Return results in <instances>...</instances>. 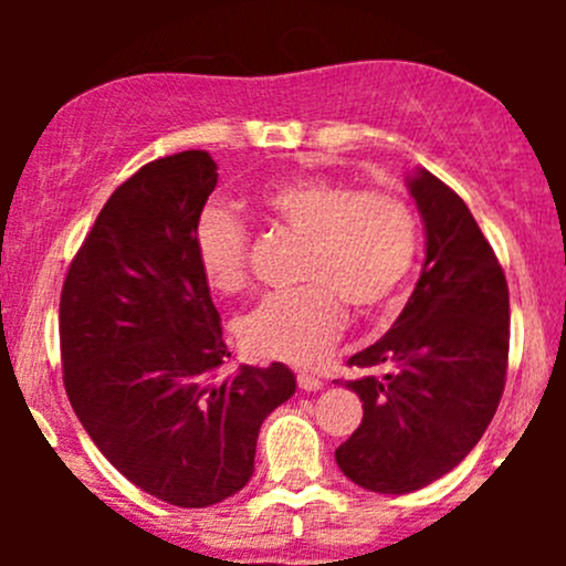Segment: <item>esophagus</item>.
Wrapping results in <instances>:
<instances>
[{
  "label": "esophagus",
  "instance_id": "1",
  "mask_svg": "<svg viewBox=\"0 0 566 566\" xmlns=\"http://www.w3.org/2000/svg\"><path fill=\"white\" fill-rule=\"evenodd\" d=\"M297 386L303 388V391H319L324 386L319 375H311V373H297Z\"/></svg>",
  "mask_w": 566,
  "mask_h": 566
}]
</instances>
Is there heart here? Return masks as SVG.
<instances>
[{
  "mask_svg": "<svg viewBox=\"0 0 566 566\" xmlns=\"http://www.w3.org/2000/svg\"><path fill=\"white\" fill-rule=\"evenodd\" d=\"M258 210L274 229L305 239L297 265L303 287L265 297L239 322V340L261 359H319L346 324V305L356 314L386 308L418 261V216L388 188L356 191L329 175H295L265 186ZM193 258L218 295L250 287V231L231 212H201Z\"/></svg>",
  "mask_w": 566,
  "mask_h": 566,
  "instance_id": "heart-1",
  "label": "heart"
}]
</instances>
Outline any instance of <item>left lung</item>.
Returning a JSON list of instances; mask_svg holds the SVG:
<instances>
[{"instance_id": "left-lung-1", "label": "left lung", "mask_w": 566, "mask_h": 566, "mask_svg": "<svg viewBox=\"0 0 566 566\" xmlns=\"http://www.w3.org/2000/svg\"><path fill=\"white\" fill-rule=\"evenodd\" d=\"M426 223V263L394 327L348 359L373 369L346 386L359 428L335 450L354 484L405 495L437 482L495 418L509 373V282L465 201L420 170L409 180Z\"/></svg>"}]
</instances>
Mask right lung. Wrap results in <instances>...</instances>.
Returning a JSON list of instances; mask_svg holds the SVG:
<instances>
[{"label": "right lung", "mask_w": 566, "mask_h": 566, "mask_svg": "<svg viewBox=\"0 0 566 566\" xmlns=\"http://www.w3.org/2000/svg\"><path fill=\"white\" fill-rule=\"evenodd\" d=\"M218 186L207 151L143 165L103 205L61 290L63 386L122 476L207 509L255 471L263 420L295 394L274 361L223 375L229 348L193 258V226Z\"/></svg>", "instance_id": "add662e5"}]
</instances>
